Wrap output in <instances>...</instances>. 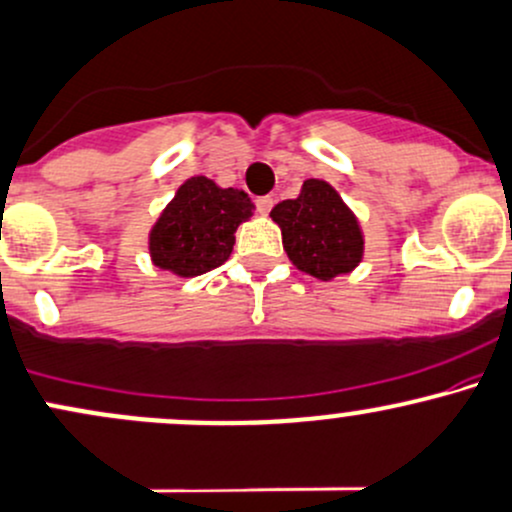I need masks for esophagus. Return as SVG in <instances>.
<instances>
[{
	"label": "esophagus",
	"mask_w": 512,
	"mask_h": 512,
	"mask_svg": "<svg viewBox=\"0 0 512 512\" xmlns=\"http://www.w3.org/2000/svg\"><path fill=\"white\" fill-rule=\"evenodd\" d=\"M255 204H257V211H260L262 216H267V213L272 211V206H274V199H272V196H260V199H257Z\"/></svg>",
	"instance_id": "1"
}]
</instances>
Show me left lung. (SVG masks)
Segmentation results:
<instances>
[{
	"label": "left lung",
	"instance_id": "left-lung-1",
	"mask_svg": "<svg viewBox=\"0 0 512 512\" xmlns=\"http://www.w3.org/2000/svg\"><path fill=\"white\" fill-rule=\"evenodd\" d=\"M269 216L282 228L289 260L320 282L352 272L362 262L364 235L357 216L323 179H306L301 194L274 206Z\"/></svg>",
	"mask_w": 512,
	"mask_h": 512
}]
</instances>
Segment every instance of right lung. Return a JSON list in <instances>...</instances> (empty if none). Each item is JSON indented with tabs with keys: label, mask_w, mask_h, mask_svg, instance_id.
Returning <instances> with one entry per match:
<instances>
[{
	"label": "right lung",
	"mask_w": 512,
	"mask_h": 512,
	"mask_svg": "<svg viewBox=\"0 0 512 512\" xmlns=\"http://www.w3.org/2000/svg\"><path fill=\"white\" fill-rule=\"evenodd\" d=\"M252 211L243 189H223L201 174L187 179L150 228V260L184 279L211 272L228 260L235 230Z\"/></svg>",
	"instance_id": "right-lung-1"
}]
</instances>
